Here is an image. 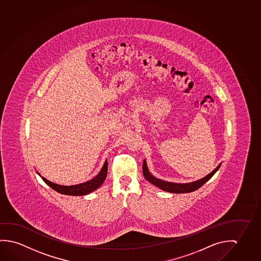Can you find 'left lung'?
<instances>
[{
    "label": "left lung",
    "mask_w": 261,
    "mask_h": 261,
    "mask_svg": "<svg viewBox=\"0 0 261 261\" xmlns=\"http://www.w3.org/2000/svg\"><path fill=\"white\" fill-rule=\"evenodd\" d=\"M220 165H221V163L217 166L215 170H212L211 173L207 174V176H205L204 178L198 179L196 181L189 182V183H175V182L165 181L163 179L154 177L153 175L149 172L146 160L143 161V164H142V172H143L144 178L151 184L158 187L159 189H161L162 191H168L170 193L179 194V193H189V192L197 191L218 171Z\"/></svg>",
    "instance_id": "obj_1"
}]
</instances>
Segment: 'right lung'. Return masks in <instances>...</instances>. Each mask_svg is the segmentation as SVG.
<instances>
[{"label": "right lung", "instance_id": "obj_1", "mask_svg": "<svg viewBox=\"0 0 261 261\" xmlns=\"http://www.w3.org/2000/svg\"><path fill=\"white\" fill-rule=\"evenodd\" d=\"M107 172L108 162L106 160L101 170H99V173L97 174L94 178H91L88 181L76 184V185L63 186V185H59V184L48 180L47 178L41 176V174L37 171L38 175L42 178V180L45 182L48 186H50L53 190L57 191L61 194L69 195V196H83V195H87L92 191H96L97 189H99V187L102 185L105 178L107 177Z\"/></svg>", "mask_w": 261, "mask_h": 261}]
</instances>
